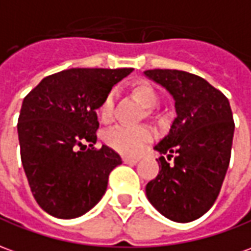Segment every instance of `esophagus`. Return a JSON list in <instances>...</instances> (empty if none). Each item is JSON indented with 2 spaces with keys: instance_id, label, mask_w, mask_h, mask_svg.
<instances>
[{
  "instance_id": "1",
  "label": "esophagus",
  "mask_w": 251,
  "mask_h": 251,
  "mask_svg": "<svg viewBox=\"0 0 251 251\" xmlns=\"http://www.w3.org/2000/svg\"><path fill=\"white\" fill-rule=\"evenodd\" d=\"M122 162L125 163V164H136L138 162V159H136V157H129V156H124L122 157Z\"/></svg>"
}]
</instances>
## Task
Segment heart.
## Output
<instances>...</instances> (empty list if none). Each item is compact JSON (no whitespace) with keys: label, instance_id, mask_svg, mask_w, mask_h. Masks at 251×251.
<instances>
[{"label":"heart","instance_id":"b5f03b06","mask_svg":"<svg viewBox=\"0 0 251 251\" xmlns=\"http://www.w3.org/2000/svg\"><path fill=\"white\" fill-rule=\"evenodd\" d=\"M131 95L147 110H152L157 104V94L152 85L148 83H138L131 89ZM114 111V94L110 92L104 96L98 114L101 121L107 122L111 120ZM153 133L150 127H126V126H114L103 134V140L110 148L127 156H136L145 148V145L152 141Z\"/></svg>","mask_w":251,"mask_h":251}]
</instances>
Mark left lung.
<instances>
[{"label":"left lung","mask_w":251,"mask_h":251,"mask_svg":"<svg viewBox=\"0 0 251 251\" xmlns=\"http://www.w3.org/2000/svg\"><path fill=\"white\" fill-rule=\"evenodd\" d=\"M144 75L173 95L176 118L155 150L160 171L145 187L157 211L189 223L211 209L231 157L234 118L226 96L202 77L183 71L153 69Z\"/></svg>","instance_id":"left-lung-1"}]
</instances>
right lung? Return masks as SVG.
Returning <instances> with one entry per match:
<instances>
[{
  "label": "right lung",
  "mask_w": 251,
  "mask_h": 251,
  "mask_svg": "<svg viewBox=\"0 0 251 251\" xmlns=\"http://www.w3.org/2000/svg\"><path fill=\"white\" fill-rule=\"evenodd\" d=\"M131 71L73 68L45 77L24 98L17 122L22 163L36 202L49 215L81 216L106 193L108 175L122 160L107 145L94 147L96 108Z\"/></svg>",
  "instance_id": "right-lung-1"
}]
</instances>
